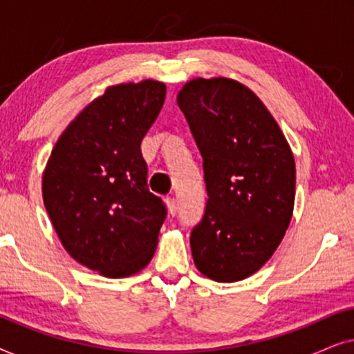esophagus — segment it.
<instances>
[{
    "label": "esophagus",
    "mask_w": 354,
    "mask_h": 354,
    "mask_svg": "<svg viewBox=\"0 0 354 354\" xmlns=\"http://www.w3.org/2000/svg\"><path fill=\"white\" fill-rule=\"evenodd\" d=\"M166 205L169 207V212H171L172 216L177 214V200L174 196H167L166 198Z\"/></svg>",
    "instance_id": "obj_1"
}]
</instances>
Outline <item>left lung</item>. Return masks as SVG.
Returning <instances> with one entry per match:
<instances>
[{
    "instance_id": "8db88e82",
    "label": "left lung",
    "mask_w": 354,
    "mask_h": 354,
    "mask_svg": "<svg viewBox=\"0 0 354 354\" xmlns=\"http://www.w3.org/2000/svg\"><path fill=\"white\" fill-rule=\"evenodd\" d=\"M203 158L206 207L190 246L216 282L254 274L277 250L295 203V159L272 115L230 79H195L177 96Z\"/></svg>"
}]
</instances>
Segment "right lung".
<instances>
[{"label":"right lung","instance_id":"right-lung-1","mask_svg":"<svg viewBox=\"0 0 354 354\" xmlns=\"http://www.w3.org/2000/svg\"><path fill=\"white\" fill-rule=\"evenodd\" d=\"M166 100L156 80L109 86L57 140L43 201L72 258L106 277L151 261L167 207L149 192L142 140Z\"/></svg>","mask_w":354,"mask_h":354}]
</instances>
